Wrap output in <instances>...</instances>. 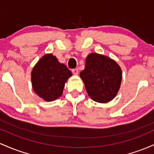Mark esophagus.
I'll use <instances>...</instances> for the list:
<instances>
[{
  "instance_id": "esophagus-1",
  "label": "esophagus",
  "mask_w": 154,
  "mask_h": 154,
  "mask_svg": "<svg viewBox=\"0 0 154 154\" xmlns=\"http://www.w3.org/2000/svg\"><path fill=\"white\" fill-rule=\"evenodd\" d=\"M72 73H73V75H78V73H79V70H78L77 68L72 69Z\"/></svg>"
}]
</instances>
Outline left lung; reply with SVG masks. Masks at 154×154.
<instances>
[{
    "instance_id": "obj_1",
    "label": "left lung",
    "mask_w": 154,
    "mask_h": 154,
    "mask_svg": "<svg viewBox=\"0 0 154 154\" xmlns=\"http://www.w3.org/2000/svg\"><path fill=\"white\" fill-rule=\"evenodd\" d=\"M87 94L94 101H111L120 89L122 71L115 60L105 55L91 53L86 57L84 70L80 72Z\"/></svg>"
}]
</instances>
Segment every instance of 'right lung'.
Returning <instances> with one entry per match:
<instances>
[{
    "label": "right lung",
    "instance_id": "add662e5",
    "mask_svg": "<svg viewBox=\"0 0 154 154\" xmlns=\"http://www.w3.org/2000/svg\"><path fill=\"white\" fill-rule=\"evenodd\" d=\"M72 72L52 54H46L35 64L31 72L33 91L46 102L58 99L63 94L65 84Z\"/></svg>",
    "mask_w": 154,
    "mask_h": 154
}]
</instances>
